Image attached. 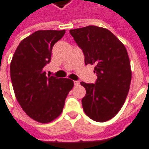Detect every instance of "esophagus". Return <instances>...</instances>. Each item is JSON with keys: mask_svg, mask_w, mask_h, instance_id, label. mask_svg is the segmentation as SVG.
<instances>
[{"mask_svg": "<svg viewBox=\"0 0 149 149\" xmlns=\"http://www.w3.org/2000/svg\"><path fill=\"white\" fill-rule=\"evenodd\" d=\"M74 84L75 86H79V81H74Z\"/></svg>", "mask_w": 149, "mask_h": 149, "instance_id": "obj_1", "label": "esophagus"}]
</instances>
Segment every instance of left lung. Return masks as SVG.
<instances>
[{
  "mask_svg": "<svg viewBox=\"0 0 149 149\" xmlns=\"http://www.w3.org/2000/svg\"><path fill=\"white\" fill-rule=\"evenodd\" d=\"M85 56V64H94L97 76L94 84L82 82L86 91L83 110L98 122L110 120L125 103L132 72L126 48L108 29L91 25L70 30Z\"/></svg>",
  "mask_w": 149,
  "mask_h": 149,
  "instance_id": "obj_1",
  "label": "left lung"
}]
</instances>
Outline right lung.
Listing matches in <instances>:
<instances>
[{"label": "right lung", "mask_w": 149, "mask_h": 149, "mask_svg": "<svg viewBox=\"0 0 149 149\" xmlns=\"http://www.w3.org/2000/svg\"><path fill=\"white\" fill-rule=\"evenodd\" d=\"M66 31L40 30L19 43L10 64V76L18 102L29 117L48 123L61 114L73 88L69 79L47 77L44 67L51 61L52 47Z\"/></svg>", "instance_id": "1"}]
</instances>
